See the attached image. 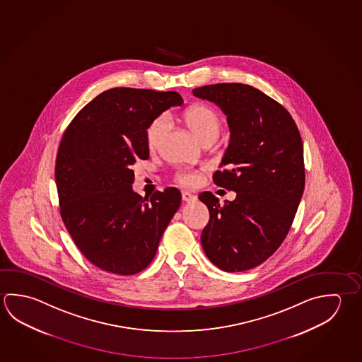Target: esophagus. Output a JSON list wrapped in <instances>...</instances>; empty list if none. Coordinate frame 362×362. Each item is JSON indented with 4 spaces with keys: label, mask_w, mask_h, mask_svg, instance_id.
I'll return each instance as SVG.
<instances>
[{
    "label": "esophagus",
    "mask_w": 362,
    "mask_h": 362,
    "mask_svg": "<svg viewBox=\"0 0 362 362\" xmlns=\"http://www.w3.org/2000/svg\"><path fill=\"white\" fill-rule=\"evenodd\" d=\"M182 198H183L184 202H196L197 196L190 193V192H183L182 193Z\"/></svg>",
    "instance_id": "obj_1"
}]
</instances>
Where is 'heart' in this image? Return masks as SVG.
<instances>
[{
    "instance_id": "1",
    "label": "heart",
    "mask_w": 362,
    "mask_h": 362,
    "mask_svg": "<svg viewBox=\"0 0 362 362\" xmlns=\"http://www.w3.org/2000/svg\"><path fill=\"white\" fill-rule=\"evenodd\" d=\"M185 122L192 132L196 134L199 140H215L220 131L221 119L215 109L206 104H197L187 112ZM169 129V118L163 115L156 117L146 129L147 146L150 150L159 148ZM179 183L185 185H196L201 180L199 173L193 170H184L177 174Z\"/></svg>"
}]
</instances>
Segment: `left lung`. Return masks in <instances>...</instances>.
<instances>
[{"label":"left lung","mask_w":362,"mask_h":362,"mask_svg":"<svg viewBox=\"0 0 362 362\" xmlns=\"http://www.w3.org/2000/svg\"><path fill=\"white\" fill-rule=\"evenodd\" d=\"M193 95L228 117L225 169L214 182L236 193L223 206L211 192L198 196L209 211L203 250L225 272L247 271L268 259L291 228L305 187L301 136L290 113L250 85H207Z\"/></svg>","instance_id":"8db88e82"}]
</instances>
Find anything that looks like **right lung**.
Here are the masks:
<instances>
[{
    "label": "right lung",
    "instance_id": "1",
    "mask_svg": "<svg viewBox=\"0 0 362 362\" xmlns=\"http://www.w3.org/2000/svg\"><path fill=\"white\" fill-rule=\"evenodd\" d=\"M182 104L175 91L115 88L85 105L64 132L56 160L61 216L81 253L103 271L145 269L180 207L174 187L150 199L136 193L132 168L148 159V124Z\"/></svg>",
    "mask_w": 362,
    "mask_h": 362
}]
</instances>
